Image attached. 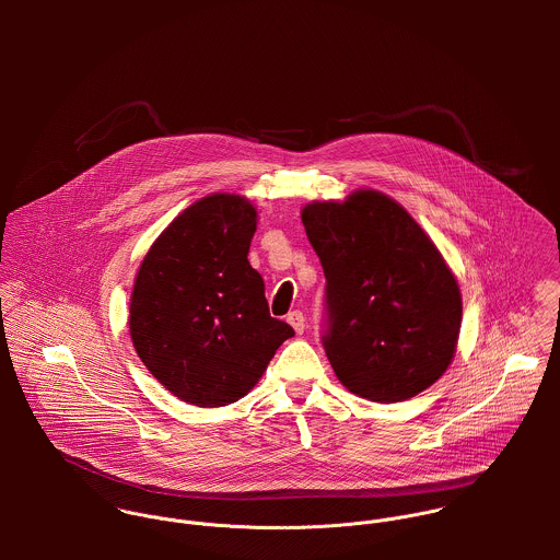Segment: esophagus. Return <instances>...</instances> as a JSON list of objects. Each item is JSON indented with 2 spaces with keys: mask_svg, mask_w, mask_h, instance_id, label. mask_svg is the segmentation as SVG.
I'll use <instances>...</instances> for the list:
<instances>
[{
  "mask_svg": "<svg viewBox=\"0 0 560 560\" xmlns=\"http://www.w3.org/2000/svg\"><path fill=\"white\" fill-rule=\"evenodd\" d=\"M287 320L291 323V327H293L298 334H304V329H306V319H304V315H302L300 311H293V313H289Z\"/></svg>",
  "mask_w": 560,
  "mask_h": 560,
  "instance_id": "obj_1",
  "label": "esophagus"
}]
</instances>
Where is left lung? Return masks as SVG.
I'll use <instances>...</instances> for the list:
<instances>
[{
    "mask_svg": "<svg viewBox=\"0 0 560 560\" xmlns=\"http://www.w3.org/2000/svg\"><path fill=\"white\" fill-rule=\"evenodd\" d=\"M302 222L327 280L323 347L338 382L377 402L435 384L455 358L464 313L435 243L375 189L315 200Z\"/></svg>",
    "mask_w": 560,
    "mask_h": 560,
    "instance_id": "left-lung-1",
    "label": "left lung"
}]
</instances>
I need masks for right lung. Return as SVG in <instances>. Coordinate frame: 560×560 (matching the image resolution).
Masks as SVG:
<instances>
[{"label":"right lung","mask_w":560,"mask_h":560,"mask_svg":"<svg viewBox=\"0 0 560 560\" xmlns=\"http://www.w3.org/2000/svg\"><path fill=\"white\" fill-rule=\"evenodd\" d=\"M258 211L211 194L178 213L147 252L131 291L133 347L165 390L189 405L245 397L295 331L273 319L249 265Z\"/></svg>","instance_id":"obj_1"}]
</instances>
